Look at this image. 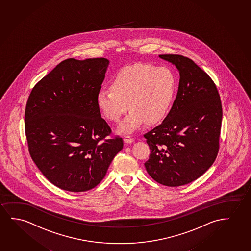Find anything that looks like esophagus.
<instances>
[{
	"instance_id": "34e87169",
	"label": "esophagus",
	"mask_w": 251,
	"mask_h": 251,
	"mask_svg": "<svg viewBox=\"0 0 251 251\" xmlns=\"http://www.w3.org/2000/svg\"><path fill=\"white\" fill-rule=\"evenodd\" d=\"M124 141L126 142V143H127V144H131V143L134 141V138L131 137V136H129V135H126V136H125V138H124Z\"/></svg>"
}]
</instances>
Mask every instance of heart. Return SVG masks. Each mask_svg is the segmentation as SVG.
Listing matches in <instances>:
<instances>
[{
  "mask_svg": "<svg viewBox=\"0 0 251 251\" xmlns=\"http://www.w3.org/2000/svg\"><path fill=\"white\" fill-rule=\"evenodd\" d=\"M176 79L165 67L138 64L120 70L96 96V104L107 120L118 122L129 108L131 112L120 125L123 132H131L142 124L157 123L166 116L173 102Z\"/></svg>",
  "mask_w": 251,
  "mask_h": 251,
  "instance_id": "heart-1",
  "label": "heart"
}]
</instances>
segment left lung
Returning <instances> with one entry per match:
<instances>
[{
  "label": "left lung",
  "instance_id": "8db88e82",
  "mask_svg": "<svg viewBox=\"0 0 251 251\" xmlns=\"http://www.w3.org/2000/svg\"><path fill=\"white\" fill-rule=\"evenodd\" d=\"M159 57L176 66L180 82L169 114L144 135L151 149L145 166L156 182L179 187L198 179L214 163L222 104L214 81L192 59L175 54Z\"/></svg>",
  "mask_w": 251,
  "mask_h": 251
}]
</instances>
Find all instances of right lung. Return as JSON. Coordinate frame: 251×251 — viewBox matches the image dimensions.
Returning <instances> with one entry per match:
<instances>
[{
    "label": "right lung",
    "mask_w": 251,
    "mask_h": 251,
    "mask_svg": "<svg viewBox=\"0 0 251 251\" xmlns=\"http://www.w3.org/2000/svg\"><path fill=\"white\" fill-rule=\"evenodd\" d=\"M109 61L69 58L33 87L25 111L32 161L46 179L70 192H85L103 180L123 148L96 104Z\"/></svg>",
    "instance_id": "obj_1"
}]
</instances>
